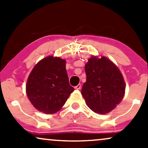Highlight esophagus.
Instances as JSON below:
<instances>
[{"label": "esophagus", "mask_w": 148, "mask_h": 148, "mask_svg": "<svg viewBox=\"0 0 148 148\" xmlns=\"http://www.w3.org/2000/svg\"><path fill=\"white\" fill-rule=\"evenodd\" d=\"M81 88H82V85H81V84H78L77 86H76L75 87V88L76 90H79V89H81Z\"/></svg>", "instance_id": "1"}]
</instances>
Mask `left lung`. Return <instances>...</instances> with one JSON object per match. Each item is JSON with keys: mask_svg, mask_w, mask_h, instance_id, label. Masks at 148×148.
<instances>
[{"mask_svg": "<svg viewBox=\"0 0 148 148\" xmlns=\"http://www.w3.org/2000/svg\"><path fill=\"white\" fill-rule=\"evenodd\" d=\"M86 82L82 95L90 109L99 114L112 112L125 94V82L118 67L105 56H92L85 65Z\"/></svg>", "mask_w": 148, "mask_h": 148, "instance_id": "obj_1", "label": "left lung"}]
</instances>
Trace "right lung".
Wrapping results in <instances>:
<instances>
[{
	"label": "right lung",
	"instance_id": "obj_1",
	"mask_svg": "<svg viewBox=\"0 0 148 148\" xmlns=\"http://www.w3.org/2000/svg\"><path fill=\"white\" fill-rule=\"evenodd\" d=\"M73 90L69 82L66 60L53 56L44 58L34 66L26 85L30 103L46 114L62 109Z\"/></svg>",
	"mask_w": 148,
	"mask_h": 148
}]
</instances>
